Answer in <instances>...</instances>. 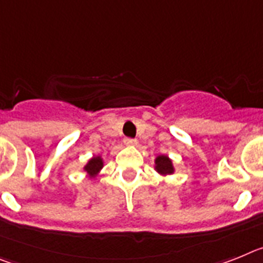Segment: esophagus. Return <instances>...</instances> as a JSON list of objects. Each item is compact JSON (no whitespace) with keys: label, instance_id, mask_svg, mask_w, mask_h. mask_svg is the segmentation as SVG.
<instances>
[{"label":"esophagus","instance_id":"esophagus-1","mask_svg":"<svg viewBox=\"0 0 263 263\" xmlns=\"http://www.w3.org/2000/svg\"><path fill=\"white\" fill-rule=\"evenodd\" d=\"M124 144H125V145H128V147H135V145L138 144V140H136V139L125 138V139H124Z\"/></svg>","mask_w":263,"mask_h":263}]
</instances>
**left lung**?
I'll return each instance as SVG.
<instances>
[{
  "mask_svg": "<svg viewBox=\"0 0 263 263\" xmlns=\"http://www.w3.org/2000/svg\"><path fill=\"white\" fill-rule=\"evenodd\" d=\"M155 170L160 173V175H172L175 172V168H173L172 160L170 159L165 155H160L155 160Z\"/></svg>",
  "mask_w": 263,
  "mask_h": 263,
  "instance_id": "left-lung-1",
  "label": "left lung"
}]
</instances>
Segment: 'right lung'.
I'll use <instances>...</instances> for the list:
<instances>
[{"label":"right lung","instance_id":"right-lung-1","mask_svg":"<svg viewBox=\"0 0 263 263\" xmlns=\"http://www.w3.org/2000/svg\"><path fill=\"white\" fill-rule=\"evenodd\" d=\"M102 168H103V159L100 156H93L84 165V171L90 175V177H95Z\"/></svg>","mask_w":263,"mask_h":263}]
</instances>
